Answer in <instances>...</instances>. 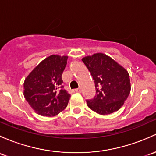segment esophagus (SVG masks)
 Returning <instances> with one entry per match:
<instances>
[{
	"label": "esophagus",
	"mask_w": 156,
	"mask_h": 156,
	"mask_svg": "<svg viewBox=\"0 0 156 156\" xmlns=\"http://www.w3.org/2000/svg\"><path fill=\"white\" fill-rule=\"evenodd\" d=\"M75 91L77 92V93H81V89H75Z\"/></svg>",
	"instance_id": "obj_1"
}]
</instances>
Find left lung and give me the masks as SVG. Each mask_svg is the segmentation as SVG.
<instances>
[{
    "label": "left lung",
    "instance_id": "obj_1",
    "mask_svg": "<svg viewBox=\"0 0 156 156\" xmlns=\"http://www.w3.org/2000/svg\"><path fill=\"white\" fill-rule=\"evenodd\" d=\"M94 80L96 95L87 100L88 107L101 115L118 111L131 90L129 75L111 57L101 53L81 60Z\"/></svg>",
    "mask_w": 156,
    "mask_h": 156
}]
</instances>
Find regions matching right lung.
Masks as SVG:
<instances>
[{"label": "right lung", "instance_id": "add662e5", "mask_svg": "<svg viewBox=\"0 0 156 156\" xmlns=\"http://www.w3.org/2000/svg\"><path fill=\"white\" fill-rule=\"evenodd\" d=\"M67 59V56L51 55L42 60L24 81V98L39 115H57L68 105L71 96L62 85V74Z\"/></svg>", "mask_w": 156, "mask_h": 156}]
</instances>
